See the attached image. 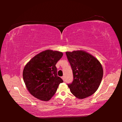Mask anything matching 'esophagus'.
I'll list each match as a JSON object with an SVG mask.
<instances>
[{
	"label": "esophagus",
	"instance_id": "esophagus-1",
	"mask_svg": "<svg viewBox=\"0 0 122 122\" xmlns=\"http://www.w3.org/2000/svg\"><path fill=\"white\" fill-rule=\"evenodd\" d=\"M61 78H62V80H63V81H65V76H62V77Z\"/></svg>",
	"mask_w": 122,
	"mask_h": 122
}]
</instances>
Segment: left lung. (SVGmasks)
<instances>
[{"mask_svg": "<svg viewBox=\"0 0 122 122\" xmlns=\"http://www.w3.org/2000/svg\"><path fill=\"white\" fill-rule=\"evenodd\" d=\"M66 54L73 74V82L68 84L71 92L79 99L92 95L102 80L103 70L100 61L83 51H66Z\"/></svg>", "mask_w": 122, "mask_h": 122, "instance_id": "8db88e82", "label": "left lung"}]
</instances>
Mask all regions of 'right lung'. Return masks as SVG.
<instances>
[{
    "label": "right lung",
    "instance_id": "add662e5",
    "mask_svg": "<svg viewBox=\"0 0 122 122\" xmlns=\"http://www.w3.org/2000/svg\"><path fill=\"white\" fill-rule=\"evenodd\" d=\"M63 53L48 49L34 56L25 66L23 79L32 95L39 100L48 101L63 82L57 74L56 63Z\"/></svg>",
    "mask_w": 122,
    "mask_h": 122
}]
</instances>
